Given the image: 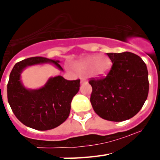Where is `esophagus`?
Here are the masks:
<instances>
[{
  "mask_svg": "<svg viewBox=\"0 0 160 160\" xmlns=\"http://www.w3.org/2000/svg\"><path fill=\"white\" fill-rule=\"evenodd\" d=\"M85 82H87V80H86V79H82L81 83H85Z\"/></svg>",
  "mask_w": 160,
  "mask_h": 160,
  "instance_id": "obj_1",
  "label": "esophagus"
}]
</instances>
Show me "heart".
Listing matches in <instances>:
<instances>
[{
  "label": "heart",
  "instance_id": "1",
  "mask_svg": "<svg viewBox=\"0 0 160 160\" xmlns=\"http://www.w3.org/2000/svg\"><path fill=\"white\" fill-rule=\"evenodd\" d=\"M111 61L105 55H92L78 61L74 64L76 70L82 74L88 73L90 77H106L111 69Z\"/></svg>",
  "mask_w": 160,
  "mask_h": 160
}]
</instances>
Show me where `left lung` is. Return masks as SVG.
Instances as JSON below:
<instances>
[{"label": "left lung", "instance_id": "left-lung-1", "mask_svg": "<svg viewBox=\"0 0 160 160\" xmlns=\"http://www.w3.org/2000/svg\"><path fill=\"white\" fill-rule=\"evenodd\" d=\"M112 66L107 77L90 79V102L102 118L122 122L134 117L149 91L148 71L140 57L131 52L108 53Z\"/></svg>", "mask_w": 160, "mask_h": 160}]
</instances>
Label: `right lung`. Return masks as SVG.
I'll use <instances>...</instances> for the list:
<instances>
[{"mask_svg": "<svg viewBox=\"0 0 160 160\" xmlns=\"http://www.w3.org/2000/svg\"><path fill=\"white\" fill-rule=\"evenodd\" d=\"M45 63H51L63 70L58 60L29 58L15 64L7 85L8 102L15 116L26 127L38 131L53 129L67 119L70 103L80 87L79 79L69 81L60 75L49 78L39 89L24 87L21 80L22 71L28 66Z\"/></svg>", "mask_w": 160, "mask_h": 160, "instance_id": "1", "label": "right lung"}]
</instances>
